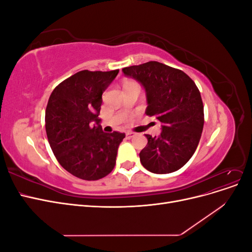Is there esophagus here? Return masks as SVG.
<instances>
[{"instance_id": "34e87169", "label": "esophagus", "mask_w": 252, "mask_h": 252, "mask_svg": "<svg viewBox=\"0 0 252 252\" xmlns=\"http://www.w3.org/2000/svg\"><path fill=\"white\" fill-rule=\"evenodd\" d=\"M134 135H135V133H134V132H131V131H128V132H126V138H127V139H132Z\"/></svg>"}]
</instances>
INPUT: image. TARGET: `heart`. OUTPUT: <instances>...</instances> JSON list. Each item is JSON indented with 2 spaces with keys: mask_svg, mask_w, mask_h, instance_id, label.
<instances>
[{
  "mask_svg": "<svg viewBox=\"0 0 252 252\" xmlns=\"http://www.w3.org/2000/svg\"><path fill=\"white\" fill-rule=\"evenodd\" d=\"M130 83H132V82H128V83H126V84H130Z\"/></svg>",
  "mask_w": 252,
  "mask_h": 252,
  "instance_id": "b5f03b06",
  "label": "heart"
}]
</instances>
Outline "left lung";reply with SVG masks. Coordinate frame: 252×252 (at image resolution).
Returning a JSON list of instances; mask_svg holds the SVG:
<instances>
[{
  "label": "left lung",
  "mask_w": 252,
  "mask_h": 252,
  "mask_svg": "<svg viewBox=\"0 0 252 252\" xmlns=\"http://www.w3.org/2000/svg\"><path fill=\"white\" fill-rule=\"evenodd\" d=\"M122 71L144 87L145 113L163 124L158 136L145 134L148 143L140 152L142 165L158 174L179 170L194 154L203 131L204 107L195 83L182 70L156 61Z\"/></svg>",
  "instance_id": "left-lung-1"
}]
</instances>
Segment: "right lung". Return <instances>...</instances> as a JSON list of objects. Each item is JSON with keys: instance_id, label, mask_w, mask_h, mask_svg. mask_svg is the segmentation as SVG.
<instances>
[{"instance_id": "obj_1", "label": "right lung", "mask_w": 252, "mask_h": 252, "mask_svg": "<svg viewBox=\"0 0 252 252\" xmlns=\"http://www.w3.org/2000/svg\"><path fill=\"white\" fill-rule=\"evenodd\" d=\"M118 73L119 69L79 71L60 83L49 96L45 112L48 142L61 166L79 179L100 180L116 165L125 133L104 132L98 114L102 94Z\"/></svg>"}]
</instances>
